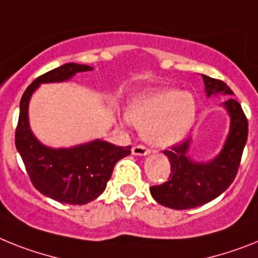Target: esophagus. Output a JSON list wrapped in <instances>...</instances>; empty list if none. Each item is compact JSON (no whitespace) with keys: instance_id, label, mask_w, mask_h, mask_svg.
Returning a JSON list of instances; mask_svg holds the SVG:
<instances>
[{"instance_id":"obj_1","label":"esophagus","mask_w":258,"mask_h":258,"mask_svg":"<svg viewBox=\"0 0 258 258\" xmlns=\"http://www.w3.org/2000/svg\"><path fill=\"white\" fill-rule=\"evenodd\" d=\"M149 153H151V151L143 146H136L133 148V155L135 156H148Z\"/></svg>"}]
</instances>
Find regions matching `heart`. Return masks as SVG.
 <instances>
[{
  "mask_svg": "<svg viewBox=\"0 0 258 258\" xmlns=\"http://www.w3.org/2000/svg\"><path fill=\"white\" fill-rule=\"evenodd\" d=\"M197 103L189 92L153 89L128 103L125 118L151 146L166 148L186 138L196 122Z\"/></svg>",
  "mask_w": 258,
  "mask_h": 258,
  "instance_id": "heart-1",
  "label": "heart"
}]
</instances>
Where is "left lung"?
<instances>
[{"instance_id": "8db88e82", "label": "left lung", "mask_w": 258, "mask_h": 258, "mask_svg": "<svg viewBox=\"0 0 258 258\" xmlns=\"http://www.w3.org/2000/svg\"><path fill=\"white\" fill-rule=\"evenodd\" d=\"M206 97L233 96V92L220 80L202 75ZM229 118V128L219 153L197 161L190 156L192 139L186 140L164 155L170 162L169 179L152 186L151 194L156 202L169 209L187 210L202 206L218 198L233 182L248 139V122L240 103L232 97L220 103Z\"/></svg>"}]
</instances>
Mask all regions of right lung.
<instances>
[{
    "label": "right lung",
    "instance_id": "obj_1",
    "mask_svg": "<svg viewBox=\"0 0 258 258\" xmlns=\"http://www.w3.org/2000/svg\"><path fill=\"white\" fill-rule=\"evenodd\" d=\"M93 71L90 66L67 62L44 73L23 93L15 131V147L35 189L43 196L68 205H86L106 189L116 162L131 153V147H116L102 139L89 140L68 148H52L34 135L29 105L42 84L66 82L77 73Z\"/></svg>",
    "mask_w": 258,
    "mask_h": 258
}]
</instances>
